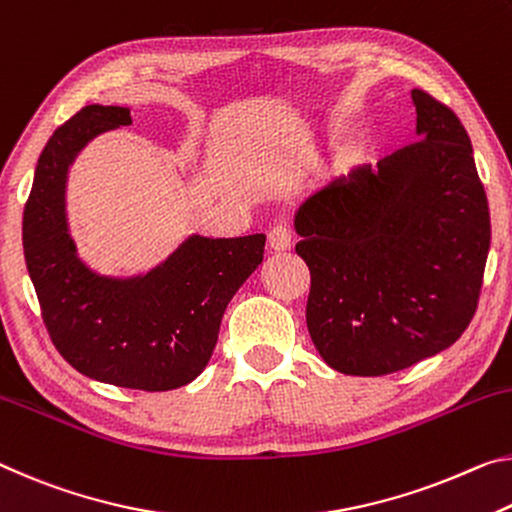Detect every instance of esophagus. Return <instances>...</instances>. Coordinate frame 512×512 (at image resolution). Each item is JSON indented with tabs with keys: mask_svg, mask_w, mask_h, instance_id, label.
<instances>
[{
	"mask_svg": "<svg viewBox=\"0 0 512 512\" xmlns=\"http://www.w3.org/2000/svg\"><path fill=\"white\" fill-rule=\"evenodd\" d=\"M269 246L271 250H287L291 248V227L287 223H278L269 230Z\"/></svg>",
	"mask_w": 512,
	"mask_h": 512,
	"instance_id": "1",
	"label": "esophagus"
}]
</instances>
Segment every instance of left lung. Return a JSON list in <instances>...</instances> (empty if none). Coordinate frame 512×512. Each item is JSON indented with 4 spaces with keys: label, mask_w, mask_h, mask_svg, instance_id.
Here are the masks:
<instances>
[{
    "label": "left lung",
    "mask_w": 512,
    "mask_h": 512,
    "mask_svg": "<svg viewBox=\"0 0 512 512\" xmlns=\"http://www.w3.org/2000/svg\"><path fill=\"white\" fill-rule=\"evenodd\" d=\"M417 143L296 212L307 330L332 369L385 376L444 351L478 307L490 209L460 118L415 88Z\"/></svg>",
    "instance_id": "8db88e82"
}]
</instances>
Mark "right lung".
Returning a JSON list of instances; mask_svg holds the SVG:
<instances>
[{
    "label": "right lung",
    "mask_w": 512,
    "mask_h": 512,
    "mask_svg": "<svg viewBox=\"0 0 512 512\" xmlns=\"http://www.w3.org/2000/svg\"><path fill=\"white\" fill-rule=\"evenodd\" d=\"M129 109L88 104L40 152L24 205L22 246L40 314L68 364L100 383L168 392L207 367L227 303L264 259V234L191 237L159 269L132 280L79 262L66 223V177L75 154Z\"/></svg>",
    "instance_id": "1"
}]
</instances>
